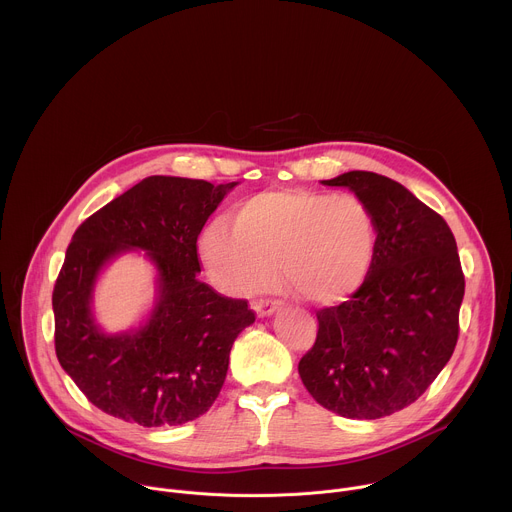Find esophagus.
Returning <instances> with one entry per match:
<instances>
[{"label": "esophagus", "instance_id": "obj_1", "mask_svg": "<svg viewBox=\"0 0 512 512\" xmlns=\"http://www.w3.org/2000/svg\"><path fill=\"white\" fill-rule=\"evenodd\" d=\"M253 308H255V312H257V316H271L273 312H277L279 310V304L277 302H273V300H257L255 304H253Z\"/></svg>", "mask_w": 512, "mask_h": 512}]
</instances>
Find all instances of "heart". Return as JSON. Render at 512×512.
<instances>
[{
  "instance_id": "1",
  "label": "heart",
  "mask_w": 512,
  "mask_h": 512,
  "mask_svg": "<svg viewBox=\"0 0 512 512\" xmlns=\"http://www.w3.org/2000/svg\"><path fill=\"white\" fill-rule=\"evenodd\" d=\"M377 241V218L358 196L281 190L243 202L231 225L210 223L200 255L210 281L229 296L265 287L279 263L300 298L336 304L362 285Z\"/></svg>"
}]
</instances>
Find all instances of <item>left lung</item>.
I'll use <instances>...</instances> for the list:
<instances>
[{
  "mask_svg": "<svg viewBox=\"0 0 512 512\" xmlns=\"http://www.w3.org/2000/svg\"><path fill=\"white\" fill-rule=\"evenodd\" d=\"M322 184L350 188L367 202L379 241L350 300L316 312L318 336L298 371L322 407L379 419L417 401L454 354L460 255L444 218L399 182L354 170Z\"/></svg>",
  "mask_w": 512,
  "mask_h": 512,
  "instance_id": "1",
  "label": "left lung"
}]
</instances>
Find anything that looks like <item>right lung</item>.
<instances>
[{"label": "right lung", "mask_w": 512, "mask_h": 512, "mask_svg": "<svg viewBox=\"0 0 512 512\" xmlns=\"http://www.w3.org/2000/svg\"><path fill=\"white\" fill-rule=\"evenodd\" d=\"M239 182L150 176L91 214L72 235L52 291L60 367L101 411L143 427L182 425L223 389L235 338L255 322L247 300L198 281V235ZM141 248L159 269L157 306L135 333L107 335L90 302L98 271Z\"/></svg>", "instance_id": "right-lung-1"}]
</instances>
